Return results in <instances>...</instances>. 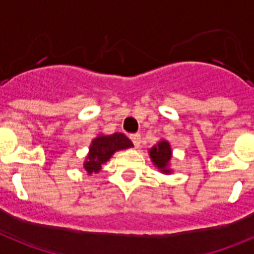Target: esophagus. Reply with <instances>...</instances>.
<instances>
[{
  "instance_id": "obj_1",
  "label": "esophagus",
  "mask_w": 254,
  "mask_h": 254,
  "mask_svg": "<svg viewBox=\"0 0 254 254\" xmlns=\"http://www.w3.org/2000/svg\"><path fill=\"white\" fill-rule=\"evenodd\" d=\"M129 139H131V141L133 142V145L137 148V146H140V142H141V135L140 133H133V135L129 136Z\"/></svg>"
}]
</instances>
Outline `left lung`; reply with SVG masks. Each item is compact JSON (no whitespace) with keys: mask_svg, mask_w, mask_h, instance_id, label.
<instances>
[{"mask_svg":"<svg viewBox=\"0 0 254 254\" xmlns=\"http://www.w3.org/2000/svg\"><path fill=\"white\" fill-rule=\"evenodd\" d=\"M149 156L152 158L153 165L158 167L160 171H162L163 174L171 173V170L169 169V165L171 156H173V152H171L170 144L166 140H161V141H158L157 145H154L152 149H149Z\"/></svg>","mask_w":254,"mask_h":254,"instance_id":"left-lung-1","label":"left lung"}]
</instances>
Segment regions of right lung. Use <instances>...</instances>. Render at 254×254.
<instances>
[{"label": "right lung", "instance_id": "obj_1", "mask_svg": "<svg viewBox=\"0 0 254 254\" xmlns=\"http://www.w3.org/2000/svg\"><path fill=\"white\" fill-rule=\"evenodd\" d=\"M133 146L131 140L123 133L115 132L113 135H100L92 140L89 146V153L87 156V161L84 162V169L91 175L93 173H98L102 165L108 162L115 152L123 149H128Z\"/></svg>", "mask_w": 254, "mask_h": 254}]
</instances>
